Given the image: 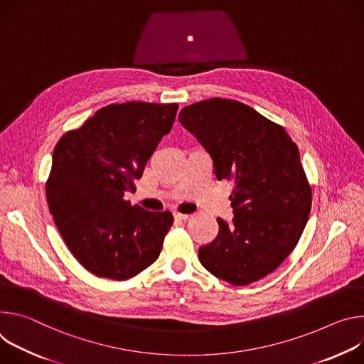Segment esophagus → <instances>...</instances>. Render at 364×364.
Instances as JSON below:
<instances>
[{
    "label": "esophagus",
    "instance_id": "34e87169",
    "mask_svg": "<svg viewBox=\"0 0 364 364\" xmlns=\"http://www.w3.org/2000/svg\"><path fill=\"white\" fill-rule=\"evenodd\" d=\"M173 215H175V218L179 220V221H185V220L189 218V214H182V213H175Z\"/></svg>",
    "mask_w": 364,
    "mask_h": 364
}]
</instances>
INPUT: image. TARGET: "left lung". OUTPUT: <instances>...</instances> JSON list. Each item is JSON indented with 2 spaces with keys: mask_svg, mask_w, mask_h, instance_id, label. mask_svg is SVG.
Returning a JSON list of instances; mask_svg holds the SVG:
<instances>
[{
  "mask_svg": "<svg viewBox=\"0 0 364 364\" xmlns=\"http://www.w3.org/2000/svg\"><path fill=\"white\" fill-rule=\"evenodd\" d=\"M179 121L210 153L217 179L234 182L232 223L217 218L218 234L199 247V262L231 285L253 284L292 253L309 217L298 147L284 127L232 100L195 102Z\"/></svg>",
  "mask_w": 364,
  "mask_h": 364,
  "instance_id": "obj_1",
  "label": "left lung"
}]
</instances>
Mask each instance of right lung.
Wrapping results in <instances>:
<instances>
[{
	"mask_svg": "<svg viewBox=\"0 0 364 364\" xmlns=\"http://www.w3.org/2000/svg\"><path fill=\"white\" fill-rule=\"evenodd\" d=\"M176 111L178 104H109L53 150L50 214L73 257L100 277L130 279L161 252L172 213H151L123 196L136 189Z\"/></svg>",
	"mask_w": 364,
	"mask_h": 364,
	"instance_id": "add662e5",
	"label": "right lung"
}]
</instances>
